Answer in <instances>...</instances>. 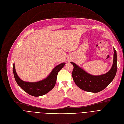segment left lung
I'll return each instance as SVG.
<instances>
[{
	"instance_id": "obj_1",
	"label": "left lung",
	"mask_w": 124,
	"mask_h": 124,
	"mask_svg": "<svg viewBox=\"0 0 124 124\" xmlns=\"http://www.w3.org/2000/svg\"><path fill=\"white\" fill-rule=\"evenodd\" d=\"M114 49L113 63L111 69L105 74L100 76L90 75L73 62L72 76L76 84L81 89L89 92L98 93L103 90L113 80L117 70V57L115 48Z\"/></svg>"
}]
</instances>
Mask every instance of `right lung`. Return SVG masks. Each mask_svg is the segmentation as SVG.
<instances>
[{
    "label": "right lung",
    "instance_id": "obj_1",
    "mask_svg": "<svg viewBox=\"0 0 124 124\" xmlns=\"http://www.w3.org/2000/svg\"><path fill=\"white\" fill-rule=\"evenodd\" d=\"M65 65V63L60 64L52 70L46 78L35 82H26L22 80L16 72L14 63L13 65V73L17 84L23 91L31 96L39 97L46 94L54 88L56 82L58 73Z\"/></svg>",
    "mask_w": 124,
    "mask_h": 124
}]
</instances>
